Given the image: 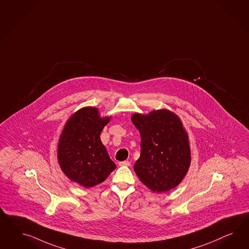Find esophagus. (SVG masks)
Returning a JSON list of instances; mask_svg holds the SVG:
<instances>
[{"mask_svg": "<svg viewBox=\"0 0 249 249\" xmlns=\"http://www.w3.org/2000/svg\"><path fill=\"white\" fill-rule=\"evenodd\" d=\"M119 164H120V166H127V167H128V166H130V162L128 160H124V161H121Z\"/></svg>", "mask_w": 249, "mask_h": 249, "instance_id": "obj_1", "label": "esophagus"}]
</instances>
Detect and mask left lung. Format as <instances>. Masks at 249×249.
Listing matches in <instances>:
<instances>
[{
	"instance_id": "obj_1",
	"label": "left lung",
	"mask_w": 249,
	"mask_h": 249,
	"mask_svg": "<svg viewBox=\"0 0 249 249\" xmlns=\"http://www.w3.org/2000/svg\"><path fill=\"white\" fill-rule=\"evenodd\" d=\"M132 123L141 134V156L134 171L142 182L156 193L176 187L191 162L188 136L175 114L154 110L134 114Z\"/></svg>"
}]
</instances>
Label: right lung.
<instances>
[{"mask_svg": "<svg viewBox=\"0 0 249 249\" xmlns=\"http://www.w3.org/2000/svg\"><path fill=\"white\" fill-rule=\"evenodd\" d=\"M109 121L101 119L96 107L76 111L68 120L58 142V161L71 181L90 188L106 180L116 169L100 133Z\"/></svg>", "mask_w": 249, "mask_h": 249, "instance_id": "right-lung-1", "label": "right lung"}]
</instances>
